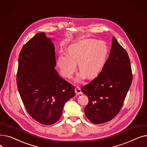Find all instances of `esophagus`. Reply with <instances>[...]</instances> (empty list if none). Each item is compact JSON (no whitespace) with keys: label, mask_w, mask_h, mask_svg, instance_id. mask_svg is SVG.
<instances>
[{"label":"esophagus","mask_w":147,"mask_h":147,"mask_svg":"<svg viewBox=\"0 0 147 147\" xmlns=\"http://www.w3.org/2000/svg\"><path fill=\"white\" fill-rule=\"evenodd\" d=\"M75 92L76 95H80V94H82V90L79 87H76L75 88Z\"/></svg>","instance_id":"esophagus-1"}]
</instances>
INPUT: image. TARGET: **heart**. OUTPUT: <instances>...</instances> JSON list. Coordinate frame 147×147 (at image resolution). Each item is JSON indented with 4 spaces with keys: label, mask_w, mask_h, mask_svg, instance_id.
Here are the masks:
<instances>
[{
    "label": "heart",
    "mask_w": 147,
    "mask_h": 147,
    "mask_svg": "<svg viewBox=\"0 0 147 147\" xmlns=\"http://www.w3.org/2000/svg\"><path fill=\"white\" fill-rule=\"evenodd\" d=\"M109 53L107 44L94 39H86L70 45L68 55L61 54L58 58L57 65L60 71L66 78H71L79 63V70L87 79H92L101 71Z\"/></svg>",
    "instance_id": "b5f03b06"
}]
</instances>
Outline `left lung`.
Returning a JSON list of instances; mask_svg holds the SVG:
<instances>
[{
    "instance_id": "8db88e82",
    "label": "left lung",
    "mask_w": 147,
    "mask_h": 147,
    "mask_svg": "<svg viewBox=\"0 0 147 147\" xmlns=\"http://www.w3.org/2000/svg\"><path fill=\"white\" fill-rule=\"evenodd\" d=\"M132 77L128 54L113 37L109 57L101 71L82 88L89 98L84 113L89 121L101 124L116 116L132 84Z\"/></svg>"
}]
</instances>
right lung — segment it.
<instances>
[{"instance_id": "right-lung-1", "label": "right lung", "mask_w": 147, "mask_h": 147, "mask_svg": "<svg viewBox=\"0 0 147 147\" xmlns=\"http://www.w3.org/2000/svg\"><path fill=\"white\" fill-rule=\"evenodd\" d=\"M55 64V46L45 33L36 34L20 51L18 92L30 116L45 125L56 123L65 102L75 95L74 87L58 75Z\"/></svg>"}]
</instances>
